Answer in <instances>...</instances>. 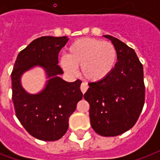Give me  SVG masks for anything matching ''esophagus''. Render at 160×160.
Listing matches in <instances>:
<instances>
[{
	"mask_svg": "<svg viewBox=\"0 0 160 160\" xmlns=\"http://www.w3.org/2000/svg\"><path fill=\"white\" fill-rule=\"evenodd\" d=\"M88 88H89V86H88V85L86 83L83 82L82 84L80 85V90H81V92H82L83 94H85V93L86 92V90H88Z\"/></svg>",
	"mask_w": 160,
	"mask_h": 160,
	"instance_id": "obj_1",
	"label": "esophagus"
}]
</instances>
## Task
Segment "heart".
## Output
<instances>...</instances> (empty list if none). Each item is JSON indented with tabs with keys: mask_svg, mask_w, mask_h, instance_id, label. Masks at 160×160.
Here are the masks:
<instances>
[{
	"mask_svg": "<svg viewBox=\"0 0 160 160\" xmlns=\"http://www.w3.org/2000/svg\"><path fill=\"white\" fill-rule=\"evenodd\" d=\"M116 60L117 51L113 44L86 37L74 41L68 49V55L60 58V63L70 74L75 73L76 67H81L83 77L98 82L112 72Z\"/></svg>",
	"mask_w": 160,
	"mask_h": 160,
	"instance_id": "b5f03b06",
	"label": "heart"
}]
</instances>
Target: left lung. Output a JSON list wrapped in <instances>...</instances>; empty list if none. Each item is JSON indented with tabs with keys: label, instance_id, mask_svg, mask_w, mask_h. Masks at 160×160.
I'll use <instances>...</instances> for the list:
<instances>
[{
	"label": "left lung",
	"instance_id": "8db88e82",
	"mask_svg": "<svg viewBox=\"0 0 160 160\" xmlns=\"http://www.w3.org/2000/svg\"><path fill=\"white\" fill-rule=\"evenodd\" d=\"M117 51V63L105 79L90 83L84 98L90 105V124L101 136H117L134 126L144 105L143 65L136 53L106 35Z\"/></svg>",
	"mask_w": 160,
	"mask_h": 160
}]
</instances>
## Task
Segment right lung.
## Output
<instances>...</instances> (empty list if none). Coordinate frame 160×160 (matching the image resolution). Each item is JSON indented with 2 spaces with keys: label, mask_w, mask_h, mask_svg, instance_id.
<instances>
[{
  "label": "right lung",
  "mask_w": 160,
  "mask_h": 160,
  "mask_svg": "<svg viewBox=\"0 0 160 160\" xmlns=\"http://www.w3.org/2000/svg\"><path fill=\"white\" fill-rule=\"evenodd\" d=\"M67 36H42L34 40L18 54L11 73L12 100L19 121L29 134L44 141L60 139L69 127V118L82 99L81 81L67 82L59 76V52ZM35 66L46 70L49 80L38 94H29L20 83L21 75Z\"/></svg>",
  "instance_id": "add662e5"
}]
</instances>
